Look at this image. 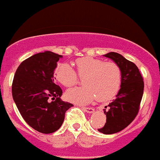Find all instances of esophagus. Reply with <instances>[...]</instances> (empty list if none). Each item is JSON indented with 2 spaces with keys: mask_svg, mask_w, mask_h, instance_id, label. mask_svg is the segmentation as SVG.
<instances>
[{
  "mask_svg": "<svg viewBox=\"0 0 160 160\" xmlns=\"http://www.w3.org/2000/svg\"><path fill=\"white\" fill-rule=\"evenodd\" d=\"M82 110L87 113H93L94 111V109L92 107H82Z\"/></svg>",
  "mask_w": 160,
  "mask_h": 160,
  "instance_id": "esophagus-1",
  "label": "esophagus"
}]
</instances>
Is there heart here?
<instances>
[{"label": "heart", "instance_id": "obj_1", "mask_svg": "<svg viewBox=\"0 0 160 160\" xmlns=\"http://www.w3.org/2000/svg\"><path fill=\"white\" fill-rule=\"evenodd\" d=\"M75 70L67 63H58L53 71L57 81L66 87H70L78 82V76L83 78V87L68 90L66 98L77 104H87L97 97L99 101L110 100L116 95L122 82V71L114 62H106L93 57H83L74 62Z\"/></svg>", "mask_w": 160, "mask_h": 160}]
</instances>
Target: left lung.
Listing matches in <instances>:
<instances>
[{
  "label": "left lung",
  "mask_w": 160,
  "mask_h": 160,
  "mask_svg": "<svg viewBox=\"0 0 160 160\" xmlns=\"http://www.w3.org/2000/svg\"><path fill=\"white\" fill-rule=\"evenodd\" d=\"M104 56L116 62L122 71L121 88L116 98L109 104L107 111L104 109L107 122L104 127L98 129L102 134L111 135L127 128L137 116L143 94L144 82L135 63L114 52Z\"/></svg>",
  "instance_id": "left-lung-1"
}]
</instances>
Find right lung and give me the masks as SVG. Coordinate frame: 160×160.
<instances>
[{"label":"right lung","mask_w":160,"mask_h":160,"mask_svg":"<svg viewBox=\"0 0 160 160\" xmlns=\"http://www.w3.org/2000/svg\"><path fill=\"white\" fill-rule=\"evenodd\" d=\"M62 55L46 51L23 61L13 78L12 94L20 114L31 128L43 134L61 128L65 114L73 104L64 102L53 71Z\"/></svg>","instance_id":"obj_1"}]
</instances>
